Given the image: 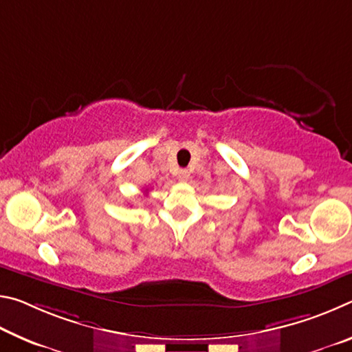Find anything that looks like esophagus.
<instances>
[{"label": "esophagus", "mask_w": 352, "mask_h": 352, "mask_svg": "<svg viewBox=\"0 0 352 352\" xmlns=\"http://www.w3.org/2000/svg\"><path fill=\"white\" fill-rule=\"evenodd\" d=\"M189 178H190L189 170H186V169H182L180 172H178V180H180V182H188Z\"/></svg>", "instance_id": "34e87169"}]
</instances>
